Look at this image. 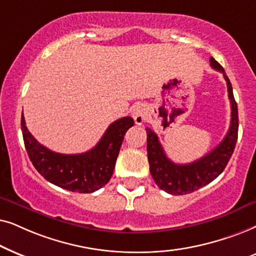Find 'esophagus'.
I'll list each match as a JSON object with an SVG mask.
<instances>
[{
    "instance_id": "34e87169",
    "label": "esophagus",
    "mask_w": 256,
    "mask_h": 256,
    "mask_svg": "<svg viewBox=\"0 0 256 256\" xmlns=\"http://www.w3.org/2000/svg\"><path fill=\"white\" fill-rule=\"evenodd\" d=\"M132 114H134V119L136 124L140 125L146 120V117H148V112H146V108L144 104H136L134 108H132Z\"/></svg>"
}]
</instances>
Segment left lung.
Listing matches in <instances>:
<instances>
[{
	"label": "left lung",
	"mask_w": 256,
	"mask_h": 256,
	"mask_svg": "<svg viewBox=\"0 0 256 256\" xmlns=\"http://www.w3.org/2000/svg\"><path fill=\"white\" fill-rule=\"evenodd\" d=\"M210 66L224 74L227 82L228 98L230 100V126L224 140L202 158L190 164H174L170 160L160 144L158 136L151 128L148 134V158L150 172L156 185L165 192L173 196H184L202 188L221 174L233 154L238 140L239 117L238 105L233 96V88L224 68L213 57L210 60Z\"/></svg>",
	"instance_id": "1"
}]
</instances>
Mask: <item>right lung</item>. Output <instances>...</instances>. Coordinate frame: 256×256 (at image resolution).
I'll list each match as a JSON object with an SVG mask.
<instances>
[{
  "instance_id": "right-lung-1",
  "label": "right lung",
  "mask_w": 256,
  "mask_h": 256,
  "mask_svg": "<svg viewBox=\"0 0 256 256\" xmlns=\"http://www.w3.org/2000/svg\"><path fill=\"white\" fill-rule=\"evenodd\" d=\"M134 124L131 117H122L108 126L90 151L62 154L40 145L26 128L23 114L21 118L26 150L40 174L54 185L78 193H92L106 185L114 173L124 136Z\"/></svg>"
}]
</instances>
